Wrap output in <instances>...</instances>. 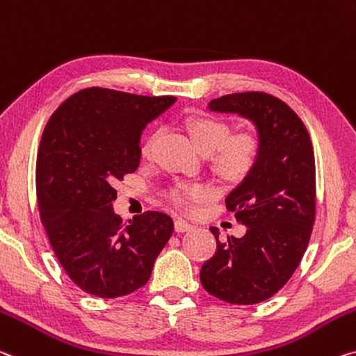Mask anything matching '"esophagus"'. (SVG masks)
<instances>
[{"label":"esophagus","instance_id":"esophagus-1","mask_svg":"<svg viewBox=\"0 0 356 356\" xmlns=\"http://www.w3.org/2000/svg\"><path fill=\"white\" fill-rule=\"evenodd\" d=\"M174 229H176L177 233H187V231L193 229V225H190L188 222H185V220L177 218L176 222H174Z\"/></svg>","mask_w":356,"mask_h":356}]
</instances>
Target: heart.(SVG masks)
I'll return each mask as SVG.
<instances>
[{
	"instance_id": "1",
	"label": "heart",
	"mask_w": 356,
	"mask_h": 356,
	"mask_svg": "<svg viewBox=\"0 0 356 356\" xmlns=\"http://www.w3.org/2000/svg\"><path fill=\"white\" fill-rule=\"evenodd\" d=\"M187 128L196 147L202 154H211L213 166L228 180H239L250 172L258 158V139L255 134L242 131L228 136V127L217 118L196 115L187 120ZM156 136L144 144L143 154L149 155ZM212 188L206 184H176L168 198L174 206L188 209L196 201L207 200Z\"/></svg>"
}]
</instances>
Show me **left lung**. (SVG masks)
Masks as SVG:
<instances>
[{
	"label": "left lung",
	"instance_id": "obj_1",
	"mask_svg": "<svg viewBox=\"0 0 356 356\" xmlns=\"http://www.w3.org/2000/svg\"><path fill=\"white\" fill-rule=\"evenodd\" d=\"M209 111L253 123L258 158L227 196V207L247 231L216 236V255L202 264L207 293L229 304H257L275 295L300 266L315 220V158L301 118L284 101L261 92L225 95Z\"/></svg>",
	"mask_w": 356,
	"mask_h": 356
}]
</instances>
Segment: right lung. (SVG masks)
Masks as SVG:
<instances>
[{"label":"right lung","mask_w":356,"mask_h":356,"mask_svg":"<svg viewBox=\"0 0 356 356\" xmlns=\"http://www.w3.org/2000/svg\"><path fill=\"white\" fill-rule=\"evenodd\" d=\"M174 97L86 88L67 98L44 129L36 161L41 222L66 274L88 295L118 298L147 284L174 223L145 212L122 223L114 185L140 161V134Z\"/></svg>","instance_id":"obj_1"}]
</instances>
